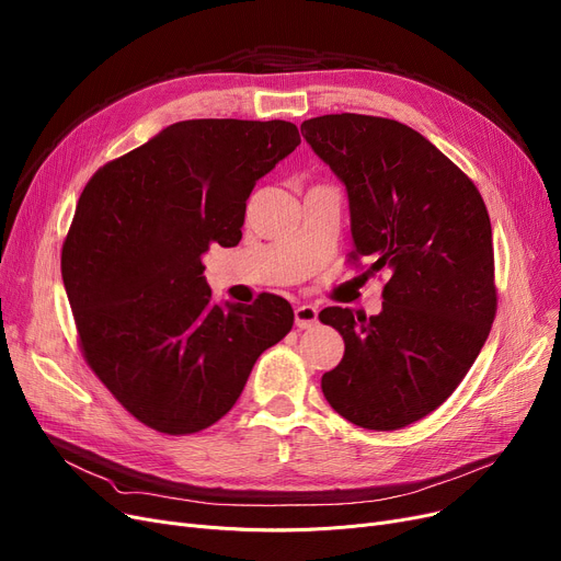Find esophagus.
<instances>
[{"label":"esophagus","mask_w":561,"mask_h":561,"mask_svg":"<svg viewBox=\"0 0 561 561\" xmlns=\"http://www.w3.org/2000/svg\"><path fill=\"white\" fill-rule=\"evenodd\" d=\"M293 313H296V325L300 330H309L318 322V309L313 305H298Z\"/></svg>","instance_id":"esophagus-1"}]
</instances>
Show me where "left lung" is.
Masks as SVG:
<instances>
[{"label": "left lung", "instance_id": "left-lung-1", "mask_svg": "<svg viewBox=\"0 0 561 561\" xmlns=\"http://www.w3.org/2000/svg\"><path fill=\"white\" fill-rule=\"evenodd\" d=\"M350 204L352 259L389 271L381 311L328 307L345 355L322 375L336 414L366 430L421 421L459 387L495 316L493 239L476 184L398 121L334 113L300 125Z\"/></svg>", "mask_w": 561, "mask_h": 561}]
</instances>
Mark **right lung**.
Returning <instances> with one entry per match:
<instances>
[{
	"label": "right lung",
	"mask_w": 561,
	"mask_h": 561,
	"mask_svg": "<svg viewBox=\"0 0 561 561\" xmlns=\"http://www.w3.org/2000/svg\"><path fill=\"white\" fill-rule=\"evenodd\" d=\"M300 145L286 121H184L85 184L61 254L83 357L131 416L193 434L239 400L290 305L211 300L202 254L241 241L254 184Z\"/></svg>",
	"instance_id": "add662e5"
}]
</instances>
